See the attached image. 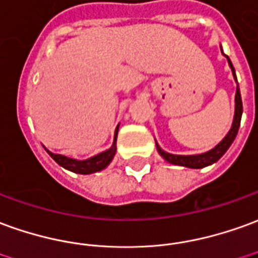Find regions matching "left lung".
I'll use <instances>...</instances> for the list:
<instances>
[{
  "mask_svg": "<svg viewBox=\"0 0 258 258\" xmlns=\"http://www.w3.org/2000/svg\"><path fill=\"white\" fill-rule=\"evenodd\" d=\"M228 58V62H229L230 68H232V73H233V77L236 78L235 75V68L230 62L229 57L226 55ZM236 107H235V118H233V124H232V128L228 133V135L223 138L222 141L218 144L217 147L214 149H211L208 152L201 155H172L167 154L165 151H162L158 145V152H159L163 159H166L167 162H170L173 165H179V166H185V167H191V169H201V167L208 166V165H212L215 163L218 159H221L222 156L229 147L232 145V142L235 141L236 135H237V131H239V127H240V120H242V113H243V104H242V96H240V89L239 86L236 88Z\"/></svg>",
  "mask_w": 258,
  "mask_h": 258,
  "instance_id": "obj_1",
  "label": "left lung"
}]
</instances>
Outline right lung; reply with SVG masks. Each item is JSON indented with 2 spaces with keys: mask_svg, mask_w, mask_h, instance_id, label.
<instances>
[{
  "mask_svg": "<svg viewBox=\"0 0 258 258\" xmlns=\"http://www.w3.org/2000/svg\"><path fill=\"white\" fill-rule=\"evenodd\" d=\"M117 133H118V125H117L116 133H114V142L111 145L110 149L104 151L102 154L96 155V156H92L89 159L86 160H77L71 159V158H67L64 155H57L51 154L50 151H47V154L53 158L60 166L64 169H68L74 173H79V174H89V173H95L102 170L104 167L107 166L113 159V156L116 154V140H117Z\"/></svg>",
  "mask_w": 258,
  "mask_h": 258,
  "instance_id": "add662e5",
  "label": "right lung"
}]
</instances>
